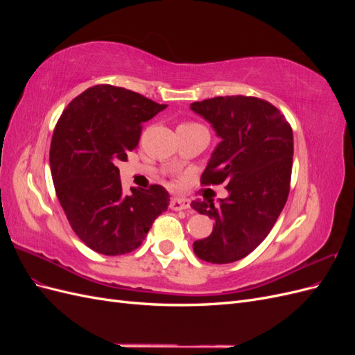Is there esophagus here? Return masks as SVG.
Wrapping results in <instances>:
<instances>
[{"mask_svg": "<svg viewBox=\"0 0 355 355\" xmlns=\"http://www.w3.org/2000/svg\"><path fill=\"white\" fill-rule=\"evenodd\" d=\"M170 209L171 210H176V211L187 210V209H189V200H187V198H178V197L171 198L170 200Z\"/></svg>", "mask_w": 355, "mask_h": 355, "instance_id": "1", "label": "esophagus"}]
</instances>
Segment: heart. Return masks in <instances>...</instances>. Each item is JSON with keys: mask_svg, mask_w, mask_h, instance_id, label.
Listing matches in <instances>:
<instances>
[{"mask_svg": "<svg viewBox=\"0 0 355 355\" xmlns=\"http://www.w3.org/2000/svg\"><path fill=\"white\" fill-rule=\"evenodd\" d=\"M180 125H197V124H180Z\"/></svg>", "mask_w": 355, "mask_h": 355, "instance_id": "1", "label": "heart"}]
</instances>
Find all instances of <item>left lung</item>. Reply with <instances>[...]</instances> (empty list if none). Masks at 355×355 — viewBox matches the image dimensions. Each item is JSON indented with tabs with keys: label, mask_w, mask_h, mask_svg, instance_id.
<instances>
[{
	"label": "left lung",
	"mask_w": 355,
	"mask_h": 355,
	"mask_svg": "<svg viewBox=\"0 0 355 355\" xmlns=\"http://www.w3.org/2000/svg\"><path fill=\"white\" fill-rule=\"evenodd\" d=\"M220 139L201 184H227L228 197L192 201L214 220L207 239L194 247L200 259L231 263L252 253L270 234L288 197L293 132L275 106L250 96H220L191 103Z\"/></svg>",
	"instance_id": "left-lung-1"
}]
</instances>
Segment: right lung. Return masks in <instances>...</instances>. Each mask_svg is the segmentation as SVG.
<instances>
[{
    "label": "right lung",
    "instance_id": "obj_1",
    "mask_svg": "<svg viewBox=\"0 0 355 355\" xmlns=\"http://www.w3.org/2000/svg\"><path fill=\"white\" fill-rule=\"evenodd\" d=\"M166 108L101 84L77 96L60 115L50 145L53 184L73 232L92 250L133 252L167 210L170 196L163 187H132L125 194L116 167L137 146L142 124Z\"/></svg>",
    "mask_w": 355,
    "mask_h": 355
}]
</instances>
